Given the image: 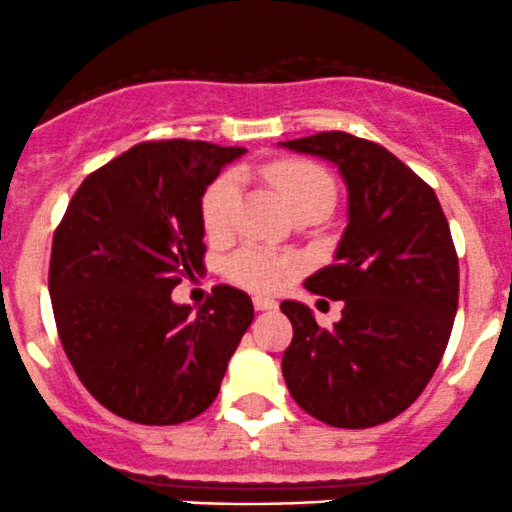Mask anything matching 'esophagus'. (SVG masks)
Masks as SVG:
<instances>
[{
    "label": "esophagus",
    "instance_id": "obj_1",
    "mask_svg": "<svg viewBox=\"0 0 512 512\" xmlns=\"http://www.w3.org/2000/svg\"><path fill=\"white\" fill-rule=\"evenodd\" d=\"M254 307H256V312H268V309L278 307V302L271 300V297L256 295V297H254Z\"/></svg>",
    "mask_w": 512,
    "mask_h": 512
}]
</instances>
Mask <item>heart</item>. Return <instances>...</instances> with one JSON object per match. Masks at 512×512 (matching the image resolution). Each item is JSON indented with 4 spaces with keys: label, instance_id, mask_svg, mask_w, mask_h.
Listing matches in <instances>:
<instances>
[{
    "label": "heart",
    "instance_id": "1",
    "mask_svg": "<svg viewBox=\"0 0 512 512\" xmlns=\"http://www.w3.org/2000/svg\"><path fill=\"white\" fill-rule=\"evenodd\" d=\"M263 181H268L280 195L292 215L307 208H329L336 200V183L324 166L304 159H278L261 166ZM239 200V176L225 174L212 181L200 200V220L210 239L227 237L234 222ZM300 271V261L292 256H278L261 246H241L225 261V275L246 290L275 292Z\"/></svg>",
    "mask_w": 512,
    "mask_h": 512
}]
</instances>
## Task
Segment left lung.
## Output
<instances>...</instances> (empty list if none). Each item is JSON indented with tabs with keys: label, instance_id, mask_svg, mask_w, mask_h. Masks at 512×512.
Returning <instances> with one entry per match:
<instances>
[{
	"label": "left lung",
	"instance_id": "left-lung-1",
	"mask_svg": "<svg viewBox=\"0 0 512 512\" xmlns=\"http://www.w3.org/2000/svg\"><path fill=\"white\" fill-rule=\"evenodd\" d=\"M338 166L348 183V227L336 263L307 278L309 292L343 300L321 329L300 302L283 377L292 399L333 428L392 421L440 365L459 297V261L438 195L389 149L331 130L285 142Z\"/></svg>",
	"mask_w": 512,
	"mask_h": 512
}]
</instances>
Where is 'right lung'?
I'll return each instance as SVG.
<instances>
[{
	"label": "right lung",
	"instance_id": "obj_1",
	"mask_svg": "<svg viewBox=\"0 0 512 512\" xmlns=\"http://www.w3.org/2000/svg\"><path fill=\"white\" fill-rule=\"evenodd\" d=\"M244 147L149 140L91 171L53 237L48 287L62 348L89 394L142 426L191 421L215 401L254 304L215 285L191 314L171 302L203 268L200 198Z\"/></svg>",
	"mask_w": 512,
	"mask_h": 512
}]
</instances>
